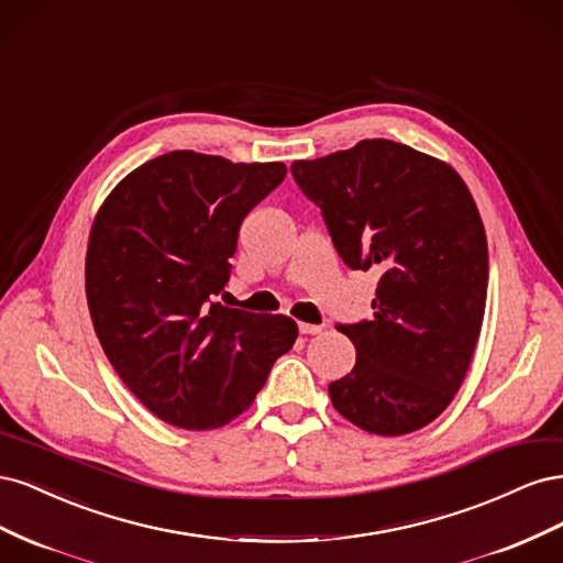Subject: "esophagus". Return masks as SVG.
Returning <instances> with one entry per match:
<instances>
[{
    "label": "esophagus",
    "mask_w": 563,
    "mask_h": 563,
    "mask_svg": "<svg viewBox=\"0 0 563 563\" xmlns=\"http://www.w3.org/2000/svg\"><path fill=\"white\" fill-rule=\"evenodd\" d=\"M298 329H300V333H305V335H317V333L323 331V327H319V323H305V321L298 323Z\"/></svg>",
    "instance_id": "34e87169"
}]
</instances>
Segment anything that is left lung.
Returning a JSON list of instances; mask_svg holds the SVG:
<instances>
[{"instance_id": "left-lung-1", "label": "left lung", "mask_w": 563, "mask_h": 563, "mask_svg": "<svg viewBox=\"0 0 563 563\" xmlns=\"http://www.w3.org/2000/svg\"><path fill=\"white\" fill-rule=\"evenodd\" d=\"M291 174L340 258L380 272L373 319L338 327L356 364L329 385L335 411L380 437L424 428L463 385L484 323L488 244L472 192L451 164L385 139Z\"/></svg>"}]
</instances>
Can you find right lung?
Listing matches in <instances>:
<instances>
[{
    "mask_svg": "<svg viewBox=\"0 0 563 563\" xmlns=\"http://www.w3.org/2000/svg\"><path fill=\"white\" fill-rule=\"evenodd\" d=\"M284 176L282 162L176 150L133 168L93 218L84 277L96 335L133 397L174 428L242 416L296 343L291 317L216 302L242 220Z\"/></svg>",
    "mask_w": 563,
    "mask_h": 563,
    "instance_id": "right-lung-1",
    "label": "right lung"
}]
</instances>
